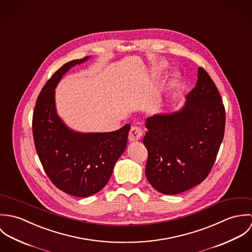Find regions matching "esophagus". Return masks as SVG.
Here are the masks:
<instances>
[{"instance_id": "34e87169", "label": "esophagus", "mask_w": 252, "mask_h": 252, "mask_svg": "<svg viewBox=\"0 0 252 252\" xmlns=\"http://www.w3.org/2000/svg\"><path fill=\"white\" fill-rule=\"evenodd\" d=\"M143 129L140 126H132L130 132H129V141L130 142H137L140 141L143 137Z\"/></svg>"}]
</instances>
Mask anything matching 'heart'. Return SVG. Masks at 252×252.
<instances>
[{"label": "heart", "instance_id": "b5f03b06", "mask_svg": "<svg viewBox=\"0 0 252 252\" xmlns=\"http://www.w3.org/2000/svg\"><path fill=\"white\" fill-rule=\"evenodd\" d=\"M165 65H166L165 63H161V64L159 65V68H160V69H163V68L165 67Z\"/></svg>", "mask_w": 252, "mask_h": 252}]
</instances>
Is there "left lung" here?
<instances>
[{
  "instance_id": "1",
  "label": "left lung",
  "mask_w": 252,
  "mask_h": 252,
  "mask_svg": "<svg viewBox=\"0 0 252 252\" xmlns=\"http://www.w3.org/2000/svg\"><path fill=\"white\" fill-rule=\"evenodd\" d=\"M145 176L158 192L182 193L209 176L222 143L225 108L215 82L198 69L196 86L180 110L146 119Z\"/></svg>"
}]
</instances>
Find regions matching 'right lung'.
I'll return each instance as SVG.
<instances>
[{
    "label": "right lung",
    "mask_w": 252,
    "mask_h": 252,
    "mask_svg": "<svg viewBox=\"0 0 252 252\" xmlns=\"http://www.w3.org/2000/svg\"><path fill=\"white\" fill-rule=\"evenodd\" d=\"M63 65L42 87L33 114L36 153L49 180L65 193L88 197L103 189L124 152L130 125L108 133H79L65 125L55 107V87L72 67L88 60Z\"/></svg>",
    "instance_id": "right-lung-1"
}]
</instances>
